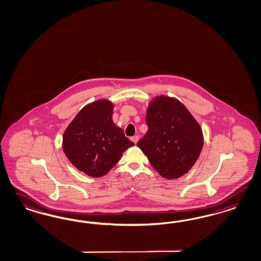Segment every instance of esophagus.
<instances>
[{"label": "esophagus", "mask_w": 261, "mask_h": 261, "mask_svg": "<svg viewBox=\"0 0 261 261\" xmlns=\"http://www.w3.org/2000/svg\"><path fill=\"white\" fill-rule=\"evenodd\" d=\"M131 141H132L134 144H137L138 141H139V136H133V137H131Z\"/></svg>", "instance_id": "1"}]
</instances>
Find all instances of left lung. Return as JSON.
Masks as SVG:
<instances>
[{
    "label": "left lung",
    "mask_w": 261,
    "mask_h": 261,
    "mask_svg": "<svg viewBox=\"0 0 261 261\" xmlns=\"http://www.w3.org/2000/svg\"><path fill=\"white\" fill-rule=\"evenodd\" d=\"M148 130L138 146L156 171L179 178L195 165L203 146L202 130L179 100L166 95L150 101L145 116Z\"/></svg>",
    "instance_id": "left-lung-1"
}]
</instances>
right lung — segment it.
Returning a JSON list of instances; mask_svg holds the SVG:
<instances>
[{
    "label": "right lung",
    "mask_w": 261,
    "mask_h": 261,
    "mask_svg": "<svg viewBox=\"0 0 261 261\" xmlns=\"http://www.w3.org/2000/svg\"><path fill=\"white\" fill-rule=\"evenodd\" d=\"M114 104L100 99L85 106L63 133L65 156L80 171L101 177L134 143L113 121Z\"/></svg>",
    "instance_id": "1"
}]
</instances>
